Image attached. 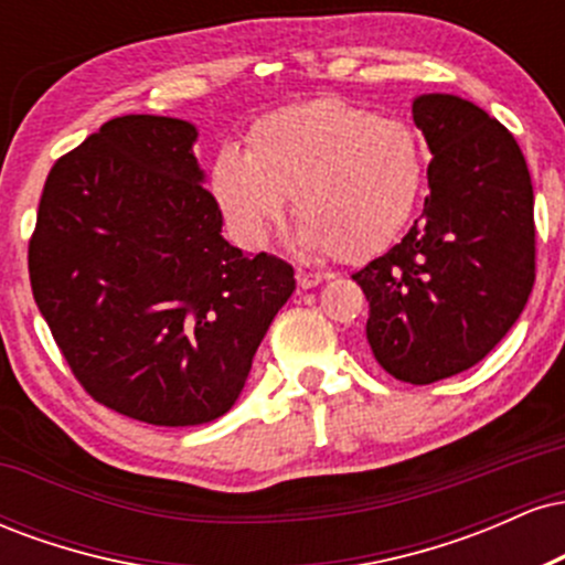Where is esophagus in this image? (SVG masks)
Returning a JSON list of instances; mask_svg holds the SVG:
<instances>
[{"instance_id": "34e87169", "label": "esophagus", "mask_w": 565, "mask_h": 565, "mask_svg": "<svg viewBox=\"0 0 565 565\" xmlns=\"http://www.w3.org/2000/svg\"><path fill=\"white\" fill-rule=\"evenodd\" d=\"M323 274H310V270H297V287L300 289H313V287H319V284L323 281Z\"/></svg>"}]
</instances>
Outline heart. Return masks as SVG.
<instances>
[{"label":"heart","instance_id":"1","mask_svg":"<svg viewBox=\"0 0 565 565\" xmlns=\"http://www.w3.org/2000/svg\"><path fill=\"white\" fill-rule=\"evenodd\" d=\"M425 170L412 127L323 97L257 119L246 151L223 148L212 161L210 191L244 246L268 242L291 196L305 246L364 260L408 223Z\"/></svg>","mask_w":565,"mask_h":565}]
</instances>
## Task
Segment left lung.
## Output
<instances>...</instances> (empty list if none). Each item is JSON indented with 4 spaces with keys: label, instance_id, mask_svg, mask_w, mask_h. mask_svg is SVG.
I'll use <instances>...</instances> for the list:
<instances>
[{
    "label": "left lung",
    "instance_id": "8db88e82",
    "mask_svg": "<svg viewBox=\"0 0 565 565\" xmlns=\"http://www.w3.org/2000/svg\"><path fill=\"white\" fill-rule=\"evenodd\" d=\"M433 161L430 196L393 249L353 274L366 340L395 380L454 377L494 350L534 287V188L512 135L476 103L412 100Z\"/></svg>",
    "mask_w": 565,
    "mask_h": 565
}]
</instances>
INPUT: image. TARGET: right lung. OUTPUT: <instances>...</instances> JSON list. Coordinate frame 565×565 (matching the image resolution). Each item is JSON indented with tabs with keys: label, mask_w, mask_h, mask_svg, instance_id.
I'll return each mask as SVG.
<instances>
[{
	"label": "right lung",
	"mask_w": 565,
	"mask_h": 565,
	"mask_svg": "<svg viewBox=\"0 0 565 565\" xmlns=\"http://www.w3.org/2000/svg\"><path fill=\"white\" fill-rule=\"evenodd\" d=\"M172 116L106 121L55 161L29 244L31 291L103 406L148 425L223 417L295 270L223 238L193 142Z\"/></svg>",
	"instance_id": "right-lung-1"
}]
</instances>
